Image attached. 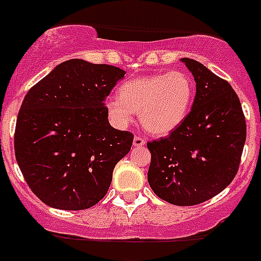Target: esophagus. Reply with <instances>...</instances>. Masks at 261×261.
<instances>
[{"instance_id":"obj_1","label":"esophagus","mask_w":261,"mask_h":261,"mask_svg":"<svg viewBox=\"0 0 261 261\" xmlns=\"http://www.w3.org/2000/svg\"><path fill=\"white\" fill-rule=\"evenodd\" d=\"M144 144H146V141H144L142 137L137 135V137L134 138V146H135V147H142V146H144Z\"/></svg>"}]
</instances>
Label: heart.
<instances>
[{
  "mask_svg": "<svg viewBox=\"0 0 261 261\" xmlns=\"http://www.w3.org/2000/svg\"><path fill=\"white\" fill-rule=\"evenodd\" d=\"M119 98L106 100L111 123L126 128L139 113L142 126L154 135H167L178 128L191 109L195 97L194 81L187 73H168L138 76L120 85Z\"/></svg>",
  "mask_w": 261,
  "mask_h": 261,
  "instance_id": "heart-1",
  "label": "heart"
}]
</instances>
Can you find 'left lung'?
Returning a JSON list of instances; mask_svg holds the SVG:
<instances>
[{
    "mask_svg": "<svg viewBox=\"0 0 261 261\" xmlns=\"http://www.w3.org/2000/svg\"><path fill=\"white\" fill-rule=\"evenodd\" d=\"M196 82L183 123L148 142L147 179L152 191L175 205H195L220 194L233 180L247 137L239 97L227 81L200 62L181 58Z\"/></svg>",
    "mask_w": 261,
    "mask_h": 261,
    "instance_id": "left-lung-1",
    "label": "left lung"
}]
</instances>
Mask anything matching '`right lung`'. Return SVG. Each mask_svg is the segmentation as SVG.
<instances>
[{
	"mask_svg": "<svg viewBox=\"0 0 261 261\" xmlns=\"http://www.w3.org/2000/svg\"><path fill=\"white\" fill-rule=\"evenodd\" d=\"M126 71L70 60L28 91L14 133L26 183L53 208L86 210L109 191L134 135L111 127L105 100Z\"/></svg>",
	"mask_w": 261,
	"mask_h": 261,
	"instance_id": "right-lung-1",
	"label": "right lung"
}]
</instances>
